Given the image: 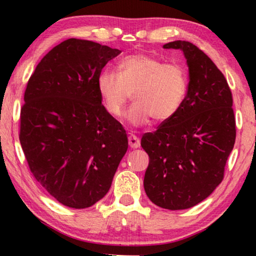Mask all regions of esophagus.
Here are the masks:
<instances>
[{
    "instance_id": "obj_1",
    "label": "esophagus",
    "mask_w": 256,
    "mask_h": 256,
    "mask_svg": "<svg viewBox=\"0 0 256 256\" xmlns=\"http://www.w3.org/2000/svg\"><path fill=\"white\" fill-rule=\"evenodd\" d=\"M128 143H129V146H130L132 149H136L138 148L140 144H141V142H140V138L138 136L134 135V134H130L128 138Z\"/></svg>"
}]
</instances>
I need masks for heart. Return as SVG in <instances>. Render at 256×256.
<instances>
[{"label":"heart","mask_w":256,"mask_h":256,"mask_svg":"<svg viewBox=\"0 0 256 256\" xmlns=\"http://www.w3.org/2000/svg\"><path fill=\"white\" fill-rule=\"evenodd\" d=\"M98 92L112 116H120L130 93L136 102L127 113L135 127L172 118L183 106L188 93V76L178 64H164L152 56L138 54L121 59L118 73L104 70L96 79Z\"/></svg>","instance_id":"heart-1"}]
</instances>
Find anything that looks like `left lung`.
Segmentation results:
<instances>
[{"label": "left lung", "mask_w": 256, "mask_h": 256, "mask_svg": "<svg viewBox=\"0 0 256 256\" xmlns=\"http://www.w3.org/2000/svg\"><path fill=\"white\" fill-rule=\"evenodd\" d=\"M163 48L183 51L188 93L172 118L142 136L141 146L149 155L143 185L155 205L185 210L222 183L236 142L233 99L225 76L196 45L174 40Z\"/></svg>", "instance_id": "1"}]
</instances>
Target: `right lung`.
<instances>
[{"label":"right lung","instance_id":"right-lung-1","mask_svg":"<svg viewBox=\"0 0 256 256\" xmlns=\"http://www.w3.org/2000/svg\"><path fill=\"white\" fill-rule=\"evenodd\" d=\"M120 54L70 38L44 56L28 82L20 146L36 180L68 208L104 198L128 149L124 128L101 104L96 87L104 65Z\"/></svg>","mask_w":256,"mask_h":256}]
</instances>
